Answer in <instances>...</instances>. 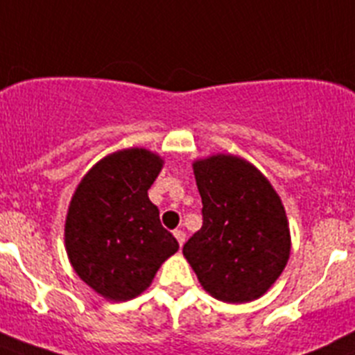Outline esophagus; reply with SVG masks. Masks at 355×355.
Masks as SVG:
<instances>
[{"label": "esophagus", "instance_id": "obj_1", "mask_svg": "<svg viewBox=\"0 0 355 355\" xmlns=\"http://www.w3.org/2000/svg\"><path fill=\"white\" fill-rule=\"evenodd\" d=\"M173 234H175V238H177L178 245H180V247H182V245H184V241H185V233H184V231L177 230Z\"/></svg>", "mask_w": 355, "mask_h": 355}]
</instances>
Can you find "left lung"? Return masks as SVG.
<instances>
[{
	"label": "left lung",
	"instance_id": "8db88e82",
	"mask_svg": "<svg viewBox=\"0 0 355 355\" xmlns=\"http://www.w3.org/2000/svg\"><path fill=\"white\" fill-rule=\"evenodd\" d=\"M193 170L203 226L184 245L185 259L217 300H257L289 261V223L280 196L254 164L238 155L198 159Z\"/></svg>",
	"mask_w": 355,
	"mask_h": 355
}]
</instances>
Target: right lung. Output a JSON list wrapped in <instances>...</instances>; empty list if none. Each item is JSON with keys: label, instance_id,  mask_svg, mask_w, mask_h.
Segmentation results:
<instances>
[{"label": "right lung", "instance_id": "add662e5", "mask_svg": "<svg viewBox=\"0 0 355 355\" xmlns=\"http://www.w3.org/2000/svg\"><path fill=\"white\" fill-rule=\"evenodd\" d=\"M162 164L161 155L147 148L117 150L96 162L71 198L64 224L68 259L89 287L110 301L144 293L178 250L147 193Z\"/></svg>", "mask_w": 355, "mask_h": 355}]
</instances>
